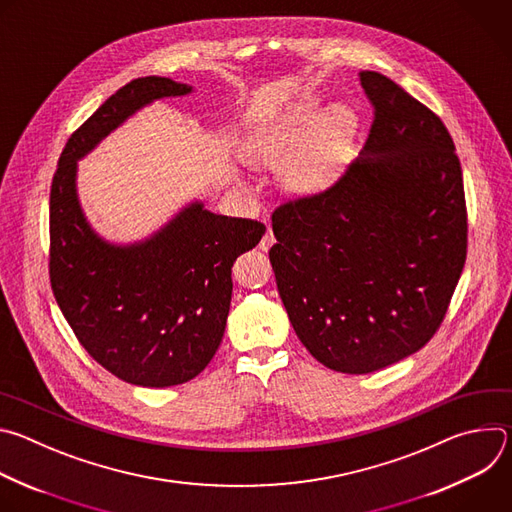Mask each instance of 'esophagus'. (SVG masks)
<instances>
[{
	"label": "esophagus",
	"instance_id": "1",
	"mask_svg": "<svg viewBox=\"0 0 512 512\" xmlns=\"http://www.w3.org/2000/svg\"><path fill=\"white\" fill-rule=\"evenodd\" d=\"M273 243H275V237H273L271 229H267V233H265L263 239L259 241V249H261V251H269V249L273 247Z\"/></svg>",
	"mask_w": 512,
	"mask_h": 512
}]
</instances>
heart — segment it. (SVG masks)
Wrapping results in <instances>:
<instances>
[{
    "instance_id": "heart-1",
    "label": "heart",
    "mask_w": 512,
    "mask_h": 512,
    "mask_svg": "<svg viewBox=\"0 0 512 512\" xmlns=\"http://www.w3.org/2000/svg\"><path fill=\"white\" fill-rule=\"evenodd\" d=\"M358 133V115L348 105L324 113L316 99L287 105L249 131L243 150L265 168L281 166V184L298 196L332 188L346 172Z\"/></svg>"
}]
</instances>
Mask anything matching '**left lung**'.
Here are the masks:
<instances>
[{
	"instance_id": "left-lung-1",
	"label": "left lung",
	"mask_w": 512,
	"mask_h": 512,
	"mask_svg": "<svg viewBox=\"0 0 512 512\" xmlns=\"http://www.w3.org/2000/svg\"><path fill=\"white\" fill-rule=\"evenodd\" d=\"M375 121L330 190L273 212L277 291L324 367L364 375L417 352L440 328L466 261L454 141L425 105L360 70Z\"/></svg>"
}]
</instances>
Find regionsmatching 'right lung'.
Returning <instances> with one entry per match:
<instances>
[{
    "mask_svg": "<svg viewBox=\"0 0 512 512\" xmlns=\"http://www.w3.org/2000/svg\"><path fill=\"white\" fill-rule=\"evenodd\" d=\"M194 93L143 77L111 95L66 141L50 190V283L85 350L117 379L172 387L204 371L223 340L235 259L265 227L214 214L194 198L152 235L115 243L83 210L79 162L143 107Z\"/></svg>",
    "mask_w": 512,
    "mask_h": 512,
    "instance_id": "obj_1",
    "label": "right lung"
}]
</instances>
